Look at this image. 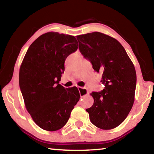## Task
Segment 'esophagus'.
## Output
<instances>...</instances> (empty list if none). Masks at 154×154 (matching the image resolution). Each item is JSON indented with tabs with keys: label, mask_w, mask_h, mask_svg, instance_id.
<instances>
[{
	"label": "esophagus",
	"mask_w": 154,
	"mask_h": 154,
	"mask_svg": "<svg viewBox=\"0 0 154 154\" xmlns=\"http://www.w3.org/2000/svg\"><path fill=\"white\" fill-rule=\"evenodd\" d=\"M77 89L79 90L81 97H84V96L88 94V91L85 88H83L82 87H77Z\"/></svg>",
	"instance_id": "1"
}]
</instances>
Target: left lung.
<instances>
[{
  "label": "left lung",
  "mask_w": 154,
  "mask_h": 154,
  "mask_svg": "<svg viewBox=\"0 0 154 154\" xmlns=\"http://www.w3.org/2000/svg\"><path fill=\"white\" fill-rule=\"evenodd\" d=\"M79 49L94 70L102 72L104 89L93 92L94 104L86 109L92 123L103 130L120 125L133 105L137 84L134 64L121 43L105 34L94 32L77 36Z\"/></svg>",
  "instance_id": "8db88e82"
}]
</instances>
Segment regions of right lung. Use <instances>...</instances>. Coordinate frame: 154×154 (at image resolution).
Masks as SVG:
<instances>
[{"mask_svg":"<svg viewBox=\"0 0 154 154\" xmlns=\"http://www.w3.org/2000/svg\"><path fill=\"white\" fill-rule=\"evenodd\" d=\"M77 48L75 36L47 32L31 44L21 64L19 83L26 108L43 130L62 128L79 100L77 87L59 84L65 60Z\"/></svg>","mask_w":154,"mask_h":154,"instance_id":"1","label":"right lung"}]
</instances>
